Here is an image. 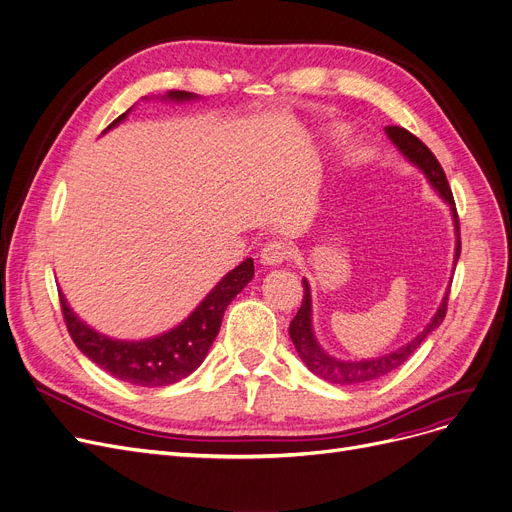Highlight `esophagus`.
<instances>
[{"instance_id":"1","label":"esophagus","mask_w":512,"mask_h":512,"mask_svg":"<svg viewBox=\"0 0 512 512\" xmlns=\"http://www.w3.org/2000/svg\"><path fill=\"white\" fill-rule=\"evenodd\" d=\"M288 257H291V247H288V244L282 240H272L261 249L259 261L263 265H270V268H274V265H280Z\"/></svg>"}]
</instances>
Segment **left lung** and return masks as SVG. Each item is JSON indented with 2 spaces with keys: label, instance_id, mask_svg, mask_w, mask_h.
I'll list each match as a JSON object with an SVG mask.
<instances>
[{
  "label": "left lung",
  "instance_id": "1",
  "mask_svg": "<svg viewBox=\"0 0 512 512\" xmlns=\"http://www.w3.org/2000/svg\"><path fill=\"white\" fill-rule=\"evenodd\" d=\"M385 133H387V138L395 144V148L404 154L406 161H410L414 167H418L422 173H425L427 182L450 207L452 219H454V232H456V251H454V265H456L458 257H460V224H458V213H456L454 196H452L446 173H443L439 161L435 159V154L416 136H412L408 129L397 127V125H387ZM448 295H450V288L446 291V295H443L431 322L406 345H402L391 353L379 355V358L339 360V358H335V355L326 353L314 335V326H311V291H309V282L303 278V301H301L297 316L291 322V328H288V335H291L293 345L299 353V358L303 360V364L316 376H320V379H324L326 383H332V385L372 383L402 366L410 358V355L420 347V343L425 341L431 332L443 322V318H446V311H448Z\"/></svg>",
  "mask_w": 512,
  "mask_h": 512
}]
</instances>
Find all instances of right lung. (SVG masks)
<instances>
[{
  "label": "right lung",
  "instance_id": "right-lung-1",
  "mask_svg": "<svg viewBox=\"0 0 512 512\" xmlns=\"http://www.w3.org/2000/svg\"><path fill=\"white\" fill-rule=\"evenodd\" d=\"M196 98L198 96L190 92H167V96H163V100L171 102H188ZM129 113L131 108L110 123L104 133L125 121ZM253 274V259H244L238 268L228 272L211 288V293L196 305L186 320L159 337L142 341H121L102 335L75 314L62 293L60 305L66 328L85 358L129 385L165 387L186 379L203 364L217 337L226 307L253 280Z\"/></svg>",
  "mask_w": 512,
  "mask_h": 512
}]
</instances>
